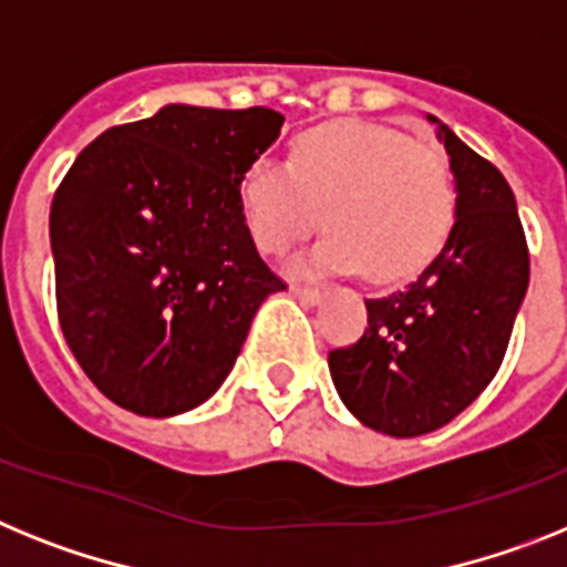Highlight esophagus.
Wrapping results in <instances>:
<instances>
[{
    "label": "esophagus",
    "mask_w": 567,
    "mask_h": 567,
    "mask_svg": "<svg viewBox=\"0 0 567 567\" xmlns=\"http://www.w3.org/2000/svg\"><path fill=\"white\" fill-rule=\"evenodd\" d=\"M290 293H293V297H299L302 302H308V305H313V302H319V299H322V288H313V285H290Z\"/></svg>",
    "instance_id": "1"
}]
</instances>
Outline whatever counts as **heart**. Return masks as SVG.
Instances as JSON below:
<instances>
[{
	"mask_svg": "<svg viewBox=\"0 0 567 567\" xmlns=\"http://www.w3.org/2000/svg\"><path fill=\"white\" fill-rule=\"evenodd\" d=\"M254 243L288 254L324 223L331 230L299 274L362 270L405 279L440 254L456 223V179L440 147L373 122H333L297 136L290 162H250L239 182Z\"/></svg>",
	"mask_w": 567,
	"mask_h": 567,
	"instance_id": "heart-1",
	"label": "heart"
}]
</instances>
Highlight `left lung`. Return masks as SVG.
Listing matches in <instances>:
<instances>
[{"label":"left lung","mask_w":567,"mask_h":567,"mask_svg":"<svg viewBox=\"0 0 567 567\" xmlns=\"http://www.w3.org/2000/svg\"><path fill=\"white\" fill-rule=\"evenodd\" d=\"M451 156L456 223L408 288L365 299L362 339L328 353L333 385L362 425L422 436L460 416L508 351L530 256L505 176L427 113Z\"/></svg>","instance_id":"1"}]
</instances>
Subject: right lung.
Returning a JSON list of instances; mask_svg holds the SVG:
<instances>
[{
	"instance_id": "obj_1",
	"label": "right lung",
	"mask_w": 567,
	"mask_h": 567,
	"mask_svg": "<svg viewBox=\"0 0 567 567\" xmlns=\"http://www.w3.org/2000/svg\"><path fill=\"white\" fill-rule=\"evenodd\" d=\"M282 122L270 107L165 105L107 127L53 194L59 324L125 411L176 416L210 400L259 305L285 290L239 202Z\"/></svg>"
}]
</instances>
